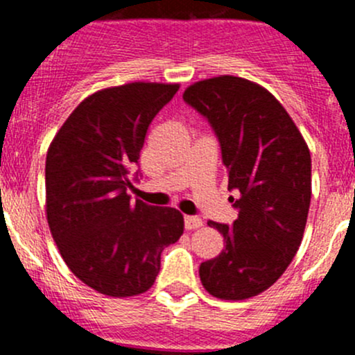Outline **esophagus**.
Segmentation results:
<instances>
[{
  "mask_svg": "<svg viewBox=\"0 0 355 355\" xmlns=\"http://www.w3.org/2000/svg\"><path fill=\"white\" fill-rule=\"evenodd\" d=\"M184 221H185V228H187V230H198V228L202 227V220L198 216H185Z\"/></svg>",
  "mask_w": 355,
  "mask_h": 355,
  "instance_id": "esophagus-1",
  "label": "esophagus"
}]
</instances>
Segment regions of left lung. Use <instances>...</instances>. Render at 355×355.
<instances>
[{
	"label": "left lung",
	"mask_w": 355,
	"mask_h": 355,
	"mask_svg": "<svg viewBox=\"0 0 355 355\" xmlns=\"http://www.w3.org/2000/svg\"><path fill=\"white\" fill-rule=\"evenodd\" d=\"M184 99L216 132L239 207L232 227L207 221L225 247L200 263V282L216 299H250L285 273L302 242L311 204L309 148L282 103L252 80L204 78L185 89Z\"/></svg>",
	"instance_id": "1"
}]
</instances>
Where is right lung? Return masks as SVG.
I'll list each match as a JSON object with an SVG mask.
<instances>
[{
	"label": "right lung",
	"instance_id": "add662e5",
	"mask_svg": "<svg viewBox=\"0 0 355 355\" xmlns=\"http://www.w3.org/2000/svg\"><path fill=\"white\" fill-rule=\"evenodd\" d=\"M180 84L130 82L92 92L46 156V218L71 273L108 297L148 292L161 252L184 234L175 207L130 200V171L157 111Z\"/></svg>",
	"mask_w": 355,
	"mask_h": 355
}]
</instances>
